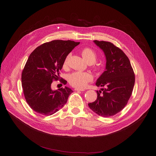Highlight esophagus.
<instances>
[{
	"mask_svg": "<svg viewBox=\"0 0 156 156\" xmlns=\"http://www.w3.org/2000/svg\"><path fill=\"white\" fill-rule=\"evenodd\" d=\"M75 91H85L84 88H75Z\"/></svg>",
	"mask_w": 156,
	"mask_h": 156,
	"instance_id": "esophagus-1",
	"label": "esophagus"
}]
</instances>
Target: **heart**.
Segmentation results:
<instances>
[{
	"label": "heart",
	"mask_w": 156,
	"mask_h": 156,
	"mask_svg": "<svg viewBox=\"0 0 156 156\" xmlns=\"http://www.w3.org/2000/svg\"><path fill=\"white\" fill-rule=\"evenodd\" d=\"M81 54L82 55L83 59L88 63L92 64L95 62L97 59V54L89 47H85L81 49ZM68 56L65 59L64 61V66L66 65L68 62ZM94 68L97 69V66H94ZM93 76L91 73L88 72L76 71L71 73L68 77L69 83L73 87L83 88L85 87L88 82L92 81Z\"/></svg>",
	"instance_id": "heart-1"
}]
</instances>
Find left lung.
<instances>
[{
	"label": "left lung",
	"mask_w": 156,
	"mask_h": 156,
	"mask_svg": "<svg viewBox=\"0 0 156 156\" xmlns=\"http://www.w3.org/2000/svg\"><path fill=\"white\" fill-rule=\"evenodd\" d=\"M104 52L105 71L95 85L102 87L97 98L88 106L98 115L109 117L120 112L127 104L135 85V74L130 61L121 49L105 41L94 40Z\"/></svg>",
	"instance_id": "obj_1"
}]
</instances>
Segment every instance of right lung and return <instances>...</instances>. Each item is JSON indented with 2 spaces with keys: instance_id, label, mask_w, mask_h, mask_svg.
Segmentation results:
<instances>
[{
  "instance_id": "right-lung-1",
  "label": "right lung",
  "mask_w": 156,
  "mask_h": 156,
  "mask_svg": "<svg viewBox=\"0 0 156 156\" xmlns=\"http://www.w3.org/2000/svg\"><path fill=\"white\" fill-rule=\"evenodd\" d=\"M79 44L71 40H52L38 46L30 55L22 72V87L26 101L37 113L52 115L67 102L72 90L65 87L52 90L51 84L60 80L65 59ZM61 81L65 85L66 80Z\"/></svg>"
}]
</instances>
